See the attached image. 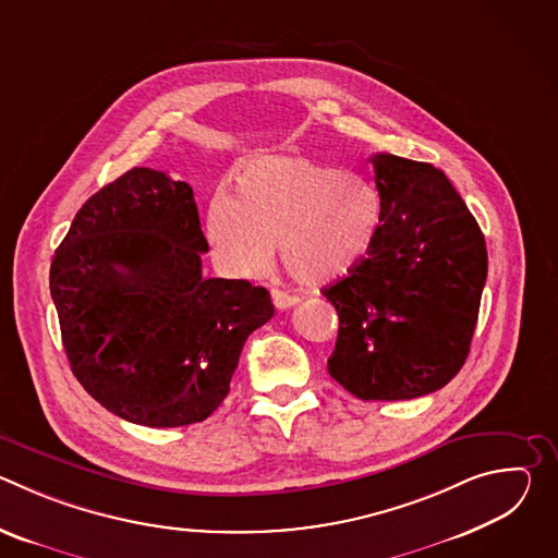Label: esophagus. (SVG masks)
Listing matches in <instances>:
<instances>
[{
	"instance_id": "1",
	"label": "esophagus",
	"mask_w": 558,
	"mask_h": 558,
	"mask_svg": "<svg viewBox=\"0 0 558 558\" xmlns=\"http://www.w3.org/2000/svg\"><path fill=\"white\" fill-rule=\"evenodd\" d=\"M271 300H274V306H276V308H280V311L291 308V306H295V304L300 302V298H298V295L287 293V291H280V289H274V291H271Z\"/></svg>"
}]
</instances>
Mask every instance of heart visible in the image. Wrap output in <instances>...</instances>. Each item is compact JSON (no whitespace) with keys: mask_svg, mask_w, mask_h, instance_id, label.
Listing matches in <instances>:
<instances>
[{"mask_svg":"<svg viewBox=\"0 0 558 558\" xmlns=\"http://www.w3.org/2000/svg\"><path fill=\"white\" fill-rule=\"evenodd\" d=\"M377 229L379 198L366 177L278 151L245 158L233 194L216 192L205 220L209 245L233 274H267L280 245L284 269L302 284L347 276L368 256Z\"/></svg>","mask_w":558,"mask_h":558,"instance_id":"1","label":"heart"}]
</instances>
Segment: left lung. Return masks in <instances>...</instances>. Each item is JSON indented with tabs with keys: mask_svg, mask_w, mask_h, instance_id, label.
Masks as SVG:
<instances>
[{
	"mask_svg": "<svg viewBox=\"0 0 558 558\" xmlns=\"http://www.w3.org/2000/svg\"><path fill=\"white\" fill-rule=\"evenodd\" d=\"M379 229L323 293L340 315L331 377L364 402L413 400L463 366L488 276L484 233L430 163L375 154Z\"/></svg>",
	"mask_w": 558,
	"mask_h": 558,
	"instance_id": "left-lung-1",
	"label": "left lung"
}]
</instances>
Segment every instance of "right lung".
<instances>
[{
	"label": "right lung",
	"mask_w": 558,
	"mask_h": 558,
	"mask_svg": "<svg viewBox=\"0 0 558 558\" xmlns=\"http://www.w3.org/2000/svg\"><path fill=\"white\" fill-rule=\"evenodd\" d=\"M194 192L134 168L76 211L50 265L74 377L110 413L149 428L207 420L250 333L271 320L265 287L203 278Z\"/></svg>",
	"instance_id": "1"
}]
</instances>
